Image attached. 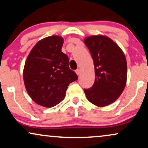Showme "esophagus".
<instances>
[{
  "mask_svg": "<svg viewBox=\"0 0 148 148\" xmlns=\"http://www.w3.org/2000/svg\"><path fill=\"white\" fill-rule=\"evenodd\" d=\"M80 70H79V69H77V70H76V74H77L78 76L80 75Z\"/></svg>",
  "mask_w": 148,
  "mask_h": 148,
  "instance_id": "obj_1",
  "label": "esophagus"
}]
</instances>
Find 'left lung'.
<instances>
[{
  "label": "left lung",
  "instance_id": "1",
  "mask_svg": "<svg viewBox=\"0 0 148 148\" xmlns=\"http://www.w3.org/2000/svg\"><path fill=\"white\" fill-rule=\"evenodd\" d=\"M84 42L90 52L95 68V82L89 89H84L85 96L95 105L107 106L120 96L126 86V57L121 48L106 36H91Z\"/></svg>",
  "mask_w": 148,
  "mask_h": 148
}]
</instances>
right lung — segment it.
<instances>
[{
    "instance_id": "right-lung-1",
    "label": "right lung",
    "mask_w": 148,
    "mask_h": 148,
    "mask_svg": "<svg viewBox=\"0 0 148 148\" xmlns=\"http://www.w3.org/2000/svg\"><path fill=\"white\" fill-rule=\"evenodd\" d=\"M63 39L52 35L33 47L24 65L23 78L28 93L37 104L52 107L61 102L78 76L69 68L68 55L61 52Z\"/></svg>"
}]
</instances>
